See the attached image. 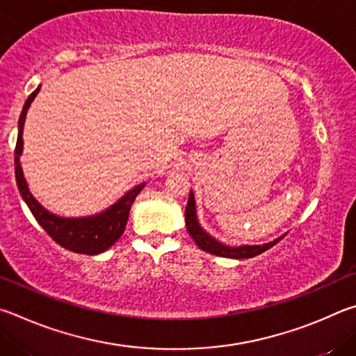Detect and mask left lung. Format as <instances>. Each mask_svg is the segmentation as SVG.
Segmentation results:
<instances>
[{
    "label": "left lung",
    "mask_w": 356,
    "mask_h": 356,
    "mask_svg": "<svg viewBox=\"0 0 356 356\" xmlns=\"http://www.w3.org/2000/svg\"><path fill=\"white\" fill-rule=\"evenodd\" d=\"M186 228H188V233L192 236V239L195 241L198 248H202L203 252H208L211 254H216V257H223V258H233V259H245V258H253L257 254H261L266 250H269L283 239V236L273 239L272 242H267L263 245H239V247H232L227 244H222L220 241L214 239L213 236L208 234L202 228L200 223L197 219V207H195V197L194 192L191 191L188 207H186Z\"/></svg>",
    "instance_id": "obj_1"
}]
</instances>
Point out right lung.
<instances>
[{
    "instance_id": "right-lung-1",
    "label": "right lung",
    "mask_w": 356,
    "mask_h": 356,
    "mask_svg": "<svg viewBox=\"0 0 356 356\" xmlns=\"http://www.w3.org/2000/svg\"><path fill=\"white\" fill-rule=\"evenodd\" d=\"M40 90V86L31 93L26 102H24L23 111L20 114V120H18V137L15 145V179L18 191L23 197L24 203L28 204L31 213L39 222V225L45 229V232L51 236L53 241L58 242L60 247L67 248V250L74 253H84V254H98L108 250L115 242L120 239V236L127 227L128 216L131 204L134 203L136 197L139 192L145 188V183L134 186L129 189L122 198L104 209L103 213L95 216L87 217H60L53 213H49L42 204L35 200L34 195L29 192L28 183L24 179L23 168L20 164V156L23 153V127L24 120H26V114L31 103Z\"/></svg>"
}]
</instances>
